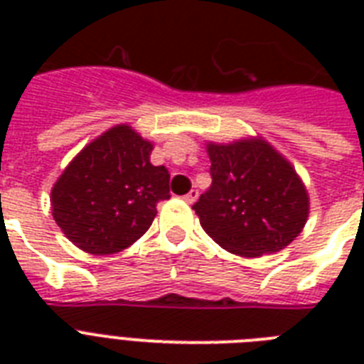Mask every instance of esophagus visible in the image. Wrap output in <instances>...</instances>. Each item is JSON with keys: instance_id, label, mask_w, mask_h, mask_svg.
<instances>
[{"instance_id": "1", "label": "esophagus", "mask_w": 364, "mask_h": 364, "mask_svg": "<svg viewBox=\"0 0 364 364\" xmlns=\"http://www.w3.org/2000/svg\"><path fill=\"white\" fill-rule=\"evenodd\" d=\"M196 198H198V191L196 188H193V191H188L185 196H183V200L187 202V204H194L196 202Z\"/></svg>"}]
</instances>
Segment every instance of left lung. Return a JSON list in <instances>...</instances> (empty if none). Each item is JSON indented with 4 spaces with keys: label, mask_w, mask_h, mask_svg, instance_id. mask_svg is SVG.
<instances>
[{
    "label": "left lung",
    "mask_w": 364,
    "mask_h": 364,
    "mask_svg": "<svg viewBox=\"0 0 364 364\" xmlns=\"http://www.w3.org/2000/svg\"><path fill=\"white\" fill-rule=\"evenodd\" d=\"M205 149L213 181L193 205L205 234L240 257L287 247L310 213L308 191L293 164L260 136L210 141Z\"/></svg>",
    "instance_id": "left-lung-1"
}]
</instances>
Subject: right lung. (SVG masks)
I'll return each instance as SVG.
<instances>
[{
    "label": "right lung",
    "instance_id": "right-lung-1",
    "mask_svg": "<svg viewBox=\"0 0 364 364\" xmlns=\"http://www.w3.org/2000/svg\"><path fill=\"white\" fill-rule=\"evenodd\" d=\"M153 141L117 124L82 147L50 191L56 225L92 255L119 253L147 232L160 200L170 198V173L151 164Z\"/></svg>",
    "mask_w": 364,
    "mask_h": 364
}]
</instances>
